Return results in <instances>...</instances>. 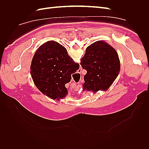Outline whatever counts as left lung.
<instances>
[{
  "mask_svg": "<svg viewBox=\"0 0 149 149\" xmlns=\"http://www.w3.org/2000/svg\"><path fill=\"white\" fill-rule=\"evenodd\" d=\"M81 65L87 73L84 76L83 91H106L114 83L120 72L118 52L104 41L90 45L81 60Z\"/></svg>",
  "mask_w": 149,
  "mask_h": 149,
  "instance_id": "8db88e82",
  "label": "left lung"
}]
</instances>
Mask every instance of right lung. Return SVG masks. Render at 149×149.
I'll use <instances>...</instances> for the list:
<instances>
[{
  "mask_svg": "<svg viewBox=\"0 0 149 149\" xmlns=\"http://www.w3.org/2000/svg\"><path fill=\"white\" fill-rule=\"evenodd\" d=\"M79 68L68 55L66 49L54 40L42 44L35 53L30 66V74L36 86L53 100L65 97V84L71 81L72 73Z\"/></svg>",
  "mask_w": 149,
  "mask_h": 149,
  "instance_id": "add662e5",
  "label": "right lung"
}]
</instances>
